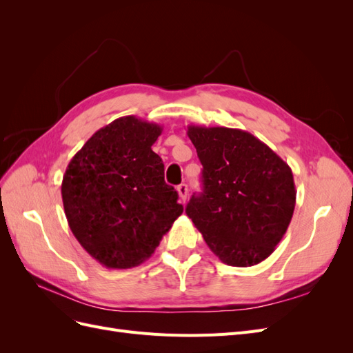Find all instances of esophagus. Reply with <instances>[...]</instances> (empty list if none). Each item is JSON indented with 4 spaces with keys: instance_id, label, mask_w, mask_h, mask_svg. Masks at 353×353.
I'll return each instance as SVG.
<instances>
[{
    "instance_id": "obj_1",
    "label": "esophagus",
    "mask_w": 353,
    "mask_h": 353,
    "mask_svg": "<svg viewBox=\"0 0 353 353\" xmlns=\"http://www.w3.org/2000/svg\"><path fill=\"white\" fill-rule=\"evenodd\" d=\"M176 191H178V194H179V199L183 200V201H185L187 194H188V185L187 184H179L176 187Z\"/></svg>"
}]
</instances>
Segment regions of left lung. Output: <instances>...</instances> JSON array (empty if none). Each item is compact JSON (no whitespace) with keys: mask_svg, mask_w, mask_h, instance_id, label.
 I'll list each match as a JSON object with an SVG mask.
<instances>
[{"mask_svg":"<svg viewBox=\"0 0 353 353\" xmlns=\"http://www.w3.org/2000/svg\"><path fill=\"white\" fill-rule=\"evenodd\" d=\"M203 165V191L187 215L209 249L231 266H253L275 250L294 212L292 169L248 131L188 125Z\"/></svg>","mask_w":353,"mask_h":353,"instance_id":"1","label":"left lung"}]
</instances>
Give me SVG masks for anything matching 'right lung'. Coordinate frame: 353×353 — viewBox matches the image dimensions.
<instances>
[{
  "instance_id": "obj_1",
  "label": "right lung",
  "mask_w": 353,
  "mask_h": 353,
  "mask_svg": "<svg viewBox=\"0 0 353 353\" xmlns=\"http://www.w3.org/2000/svg\"><path fill=\"white\" fill-rule=\"evenodd\" d=\"M162 131L135 116L114 119L83 144L63 175L70 231L105 268L128 270L147 261L184 210L152 150Z\"/></svg>"
}]
</instances>
